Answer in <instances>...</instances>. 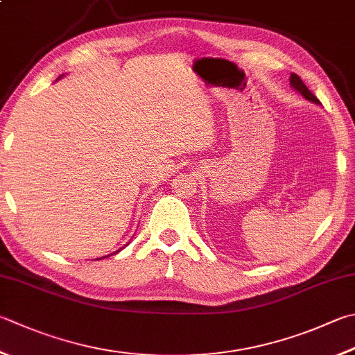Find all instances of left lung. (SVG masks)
<instances>
[{
  "mask_svg": "<svg viewBox=\"0 0 355 355\" xmlns=\"http://www.w3.org/2000/svg\"><path fill=\"white\" fill-rule=\"evenodd\" d=\"M289 82H291V86H292L293 91H297L298 94H302L306 100H309V102L320 105V100L315 96H313L309 89H307V86L303 83V80L300 78L297 73H291Z\"/></svg>",
  "mask_w": 355,
  "mask_h": 355,
  "instance_id": "obj_1",
  "label": "left lung"
}]
</instances>
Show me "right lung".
Masks as SVG:
<instances>
[{
    "mask_svg": "<svg viewBox=\"0 0 355 355\" xmlns=\"http://www.w3.org/2000/svg\"><path fill=\"white\" fill-rule=\"evenodd\" d=\"M60 78H62V77H58L57 80H60ZM117 252H120V250H117ZM117 252H114V253H117ZM114 253H111V255H114ZM103 258H105V257H103ZM97 259H98V258H97ZM100 259H102V258H100Z\"/></svg>",
    "mask_w": 355,
    "mask_h": 355,
    "instance_id": "obj_1",
    "label": "right lung"
}]
</instances>
